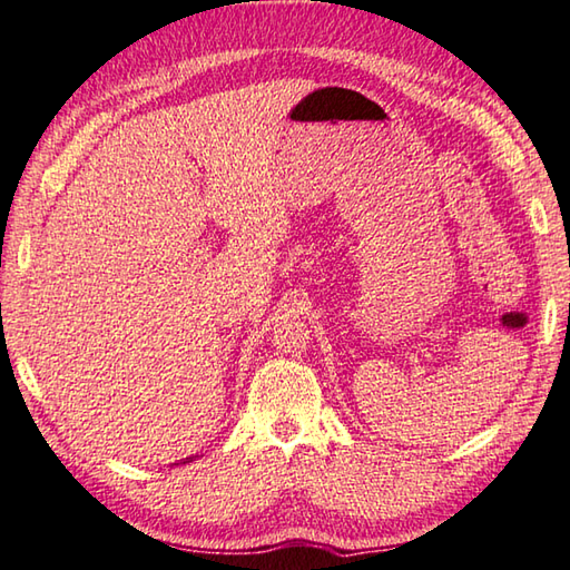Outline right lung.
I'll list each match as a JSON object with an SVG mask.
<instances>
[{"mask_svg":"<svg viewBox=\"0 0 570 570\" xmlns=\"http://www.w3.org/2000/svg\"><path fill=\"white\" fill-rule=\"evenodd\" d=\"M189 461H193V458H187V461H185V463H189Z\"/></svg>","mask_w":570,"mask_h":570,"instance_id":"right-lung-1","label":"right lung"}]
</instances>
